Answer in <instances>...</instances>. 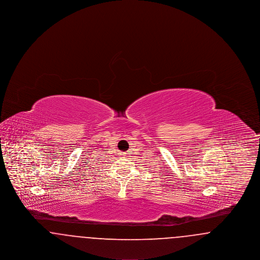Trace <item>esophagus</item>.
I'll list each match as a JSON object with an SVG mask.
<instances>
[{
    "label": "esophagus",
    "mask_w": 260,
    "mask_h": 260,
    "mask_svg": "<svg viewBox=\"0 0 260 260\" xmlns=\"http://www.w3.org/2000/svg\"><path fill=\"white\" fill-rule=\"evenodd\" d=\"M122 155H124V156H126V155H128L127 153H124V154H122Z\"/></svg>",
    "instance_id": "1"
}]
</instances>
